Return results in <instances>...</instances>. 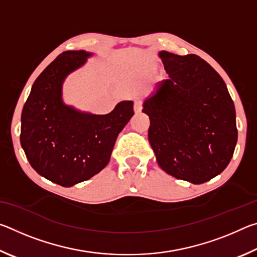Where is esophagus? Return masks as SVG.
Here are the masks:
<instances>
[{"instance_id": "obj_1", "label": "esophagus", "mask_w": 257, "mask_h": 257, "mask_svg": "<svg viewBox=\"0 0 257 257\" xmlns=\"http://www.w3.org/2000/svg\"><path fill=\"white\" fill-rule=\"evenodd\" d=\"M142 102L141 101H135V104H134V111L136 113H139L142 111Z\"/></svg>"}]
</instances>
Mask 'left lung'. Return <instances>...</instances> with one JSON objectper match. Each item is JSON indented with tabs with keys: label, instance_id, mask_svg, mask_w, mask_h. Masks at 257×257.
<instances>
[{
	"label": "left lung",
	"instance_id": "8db88e82",
	"mask_svg": "<svg viewBox=\"0 0 257 257\" xmlns=\"http://www.w3.org/2000/svg\"><path fill=\"white\" fill-rule=\"evenodd\" d=\"M169 77L143 103L159 165L199 185L220 175L237 144L236 110L221 76L195 54L159 52Z\"/></svg>",
	"mask_w": 257,
	"mask_h": 257
}]
</instances>
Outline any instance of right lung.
Returning a JSON list of instances; mask_svg holds the SVG:
<instances>
[{
    "mask_svg": "<svg viewBox=\"0 0 257 257\" xmlns=\"http://www.w3.org/2000/svg\"><path fill=\"white\" fill-rule=\"evenodd\" d=\"M93 53L66 51L45 68L21 113L20 143L38 175L63 187L88 180L110 162L116 137L134 115V102L122 101L107 114L67 105L66 78Z\"/></svg>",
    "mask_w": 257,
    "mask_h": 257,
    "instance_id": "add662e5",
    "label": "right lung"
}]
</instances>
